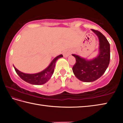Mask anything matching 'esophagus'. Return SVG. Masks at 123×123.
<instances>
[{"label": "esophagus", "mask_w": 123, "mask_h": 123, "mask_svg": "<svg viewBox=\"0 0 123 123\" xmlns=\"http://www.w3.org/2000/svg\"><path fill=\"white\" fill-rule=\"evenodd\" d=\"M70 54H71V52L68 50H66L63 52V56L64 57H67L68 56H69Z\"/></svg>", "instance_id": "1"}]
</instances>
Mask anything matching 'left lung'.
<instances>
[{
  "label": "left lung",
  "instance_id": "8db88e82",
  "mask_svg": "<svg viewBox=\"0 0 123 123\" xmlns=\"http://www.w3.org/2000/svg\"><path fill=\"white\" fill-rule=\"evenodd\" d=\"M97 35L99 41V53L96 57L86 60L75 54L76 63L73 67V72L79 80L89 82L97 80L103 75L108 67L110 60V45L106 38L99 31L91 29Z\"/></svg>",
  "mask_w": 123,
  "mask_h": 123
}]
</instances>
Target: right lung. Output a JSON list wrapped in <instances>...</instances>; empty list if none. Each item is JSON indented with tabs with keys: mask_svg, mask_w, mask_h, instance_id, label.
I'll return each mask as SVG.
<instances>
[{
	"mask_svg": "<svg viewBox=\"0 0 123 123\" xmlns=\"http://www.w3.org/2000/svg\"><path fill=\"white\" fill-rule=\"evenodd\" d=\"M62 57H63V55L62 54L57 56L55 58H54L47 68H45L43 71L35 74L24 73L21 72L19 70H18L14 66L13 67L17 74L19 75L22 80L30 84L41 85L44 84L50 79L52 75L53 74L56 62L58 59Z\"/></svg>",
	"mask_w": 123,
	"mask_h": 123,
	"instance_id": "1",
	"label": "right lung"
}]
</instances>
